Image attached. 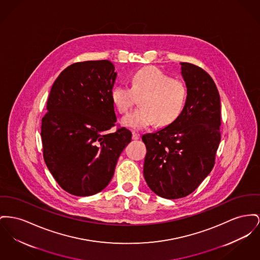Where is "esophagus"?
I'll use <instances>...</instances> for the list:
<instances>
[{
    "instance_id": "34e87169",
    "label": "esophagus",
    "mask_w": 260,
    "mask_h": 260,
    "mask_svg": "<svg viewBox=\"0 0 260 260\" xmlns=\"http://www.w3.org/2000/svg\"><path fill=\"white\" fill-rule=\"evenodd\" d=\"M140 138V135L138 134V133H136V132H133V139H135V140H138Z\"/></svg>"
}]
</instances>
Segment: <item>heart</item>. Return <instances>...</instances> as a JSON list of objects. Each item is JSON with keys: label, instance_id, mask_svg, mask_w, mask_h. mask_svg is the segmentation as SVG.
Listing matches in <instances>:
<instances>
[{"label": "heart", "instance_id": "1", "mask_svg": "<svg viewBox=\"0 0 260 260\" xmlns=\"http://www.w3.org/2000/svg\"><path fill=\"white\" fill-rule=\"evenodd\" d=\"M139 109L122 118V123L142 129L155 123L167 126L179 119L187 100V87L183 80L171 78L156 67H145L132 77V89L116 85L111 91L114 106L121 114L133 107L135 96H141Z\"/></svg>", "mask_w": 260, "mask_h": 260}]
</instances>
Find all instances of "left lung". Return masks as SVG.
<instances>
[{"instance_id":"left-lung-1","label":"left lung","mask_w":260,"mask_h":260,"mask_svg":"<svg viewBox=\"0 0 260 260\" xmlns=\"http://www.w3.org/2000/svg\"><path fill=\"white\" fill-rule=\"evenodd\" d=\"M187 100L177 121L142 136L143 175L153 192L167 199L194 191L210 174L221 140V105L216 84L204 70L181 62Z\"/></svg>"}]
</instances>
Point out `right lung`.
<instances>
[{"label": "right lung", "mask_w": 260, "mask_h": 260, "mask_svg": "<svg viewBox=\"0 0 260 260\" xmlns=\"http://www.w3.org/2000/svg\"><path fill=\"white\" fill-rule=\"evenodd\" d=\"M117 73L108 60L79 61L55 80L42 119L41 138L47 167L62 189L93 196L107 186L132 133L115 125L111 98Z\"/></svg>", "instance_id": "obj_1"}]
</instances>
